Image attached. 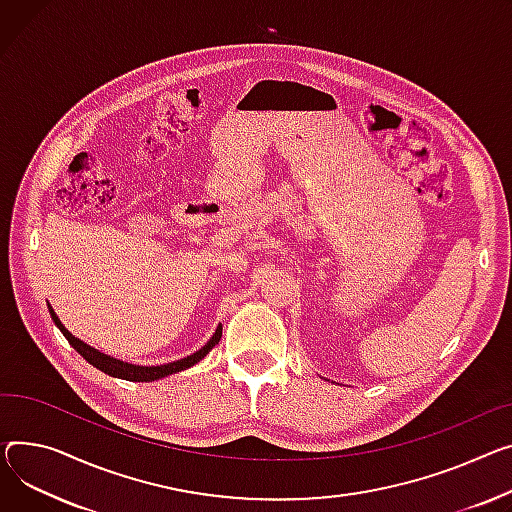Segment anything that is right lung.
I'll return each mask as SVG.
<instances>
[{"mask_svg": "<svg viewBox=\"0 0 512 512\" xmlns=\"http://www.w3.org/2000/svg\"><path fill=\"white\" fill-rule=\"evenodd\" d=\"M49 313H51V319L55 321V325L61 329V333L65 335L67 342H70V346L86 360L90 362L92 366H96L98 370L111 374V377H117V379H125V381H135V383H150V381H156V379H162V377H168V374H175L179 370H185L193 364H197L203 356H206L222 337V325L216 329V333L212 335L210 342L203 346L199 352L183 358V360H177V362H168V364H162V366H133V364H127V362H121V360H115L107 354H100L98 350L86 346L84 342H80L78 337H74L70 331H67L61 321L57 319L55 311L49 306Z\"/></svg>", "mask_w": 512, "mask_h": 512, "instance_id": "add662e5", "label": "right lung"}]
</instances>
